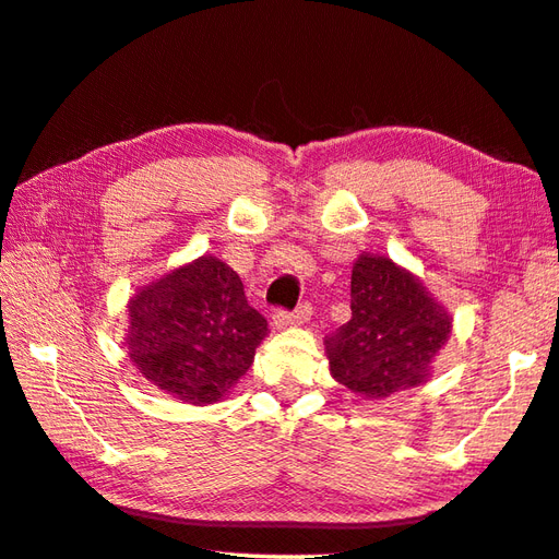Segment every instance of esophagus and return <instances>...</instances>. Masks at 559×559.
<instances>
[{"instance_id":"esophagus-1","label":"esophagus","mask_w":559,"mask_h":559,"mask_svg":"<svg viewBox=\"0 0 559 559\" xmlns=\"http://www.w3.org/2000/svg\"><path fill=\"white\" fill-rule=\"evenodd\" d=\"M310 314H312V308L308 306V302H302V306L298 310H293V312L278 310L276 314H273V328H276V330L300 328V324H306L310 320Z\"/></svg>"}]
</instances>
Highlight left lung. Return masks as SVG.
Instances as JSON below:
<instances>
[{"mask_svg":"<svg viewBox=\"0 0 559 559\" xmlns=\"http://www.w3.org/2000/svg\"><path fill=\"white\" fill-rule=\"evenodd\" d=\"M452 314L413 271L364 251L352 266V318L328 340L332 379L367 401L428 383Z\"/></svg>","mask_w":559,"mask_h":559,"instance_id":"obj_1","label":"left lung"}]
</instances>
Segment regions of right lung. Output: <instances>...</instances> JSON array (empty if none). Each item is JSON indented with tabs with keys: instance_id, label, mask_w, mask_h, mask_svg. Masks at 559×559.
<instances>
[{
	"instance_id": "right-lung-1",
	"label": "right lung",
	"mask_w": 559,
	"mask_h": 559,
	"mask_svg": "<svg viewBox=\"0 0 559 559\" xmlns=\"http://www.w3.org/2000/svg\"><path fill=\"white\" fill-rule=\"evenodd\" d=\"M263 337L266 320L247 302L237 271L210 253L166 271L127 302L129 361L180 403L227 399Z\"/></svg>"
}]
</instances>
